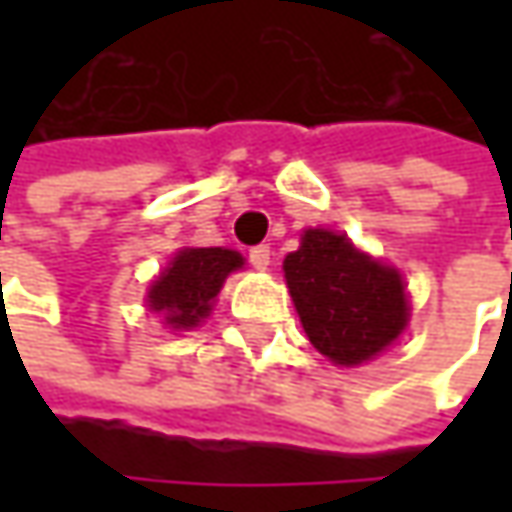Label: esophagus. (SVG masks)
<instances>
[{
  "mask_svg": "<svg viewBox=\"0 0 512 512\" xmlns=\"http://www.w3.org/2000/svg\"><path fill=\"white\" fill-rule=\"evenodd\" d=\"M250 265L256 267V270H265L267 265H270V247L267 245H256V247H250Z\"/></svg>",
  "mask_w": 512,
  "mask_h": 512,
  "instance_id": "34e87169",
  "label": "esophagus"
}]
</instances>
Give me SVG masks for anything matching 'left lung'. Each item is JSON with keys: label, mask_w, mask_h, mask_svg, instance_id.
Returning <instances> with one entry per match:
<instances>
[{"label": "left lung", "mask_w": 512, "mask_h": 512, "mask_svg": "<svg viewBox=\"0 0 512 512\" xmlns=\"http://www.w3.org/2000/svg\"><path fill=\"white\" fill-rule=\"evenodd\" d=\"M285 279L307 339L336 364L373 359L407 325L399 273L330 230H307L285 259Z\"/></svg>", "instance_id": "8db88e82"}]
</instances>
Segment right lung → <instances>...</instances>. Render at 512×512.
<instances>
[{"mask_svg": "<svg viewBox=\"0 0 512 512\" xmlns=\"http://www.w3.org/2000/svg\"><path fill=\"white\" fill-rule=\"evenodd\" d=\"M242 265V256L225 247L182 250L168 270L150 285V307L162 310L173 327L199 325V319L210 313V302L216 299L227 273Z\"/></svg>", "mask_w": 512, "mask_h": 512, "instance_id": "add662e5", "label": "right lung"}]
</instances>
